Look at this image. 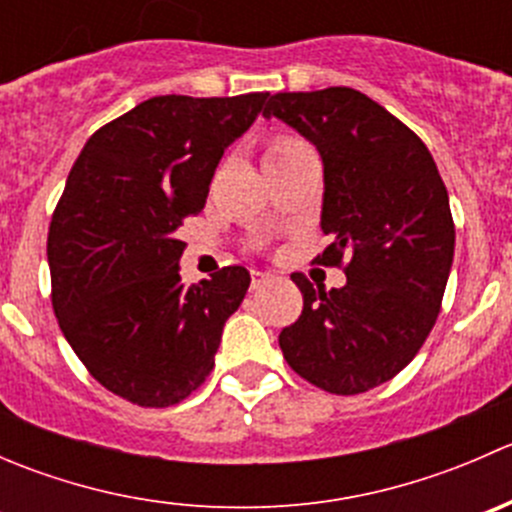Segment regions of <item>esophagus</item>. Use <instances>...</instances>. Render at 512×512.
<instances>
[{"label":"esophagus","mask_w":512,"mask_h":512,"mask_svg":"<svg viewBox=\"0 0 512 512\" xmlns=\"http://www.w3.org/2000/svg\"><path fill=\"white\" fill-rule=\"evenodd\" d=\"M272 275L270 272H260V270H252L250 272V287L257 289L260 285H265V282H270Z\"/></svg>","instance_id":"esophagus-1"}]
</instances>
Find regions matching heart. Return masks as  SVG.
<instances>
[{
  "label": "heart",
  "mask_w": 512,
  "mask_h": 512,
  "mask_svg": "<svg viewBox=\"0 0 512 512\" xmlns=\"http://www.w3.org/2000/svg\"><path fill=\"white\" fill-rule=\"evenodd\" d=\"M307 153H312L307 141L292 136V133H275L265 141V168H277V165H285L289 160L307 156Z\"/></svg>",
  "instance_id": "1"
}]
</instances>
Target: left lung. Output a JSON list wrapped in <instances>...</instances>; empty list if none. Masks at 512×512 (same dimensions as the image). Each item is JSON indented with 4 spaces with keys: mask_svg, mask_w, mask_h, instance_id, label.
I'll return each instance as SVG.
<instances>
[{
    "mask_svg": "<svg viewBox=\"0 0 512 512\" xmlns=\"http://www.w3.org/2000/svg\"><path fill=\"white\" fill-rule=\"evenodd\" d=\"M265 116L317 146L329 237L317 262L347 275L327 292L294 272L304 307L280 349L317 389L364 394L394 379L436 324L456 245L448 190L426 143L361 91H285Z\"/></svg>",
    "mask_w": 512,
    "mask_h": 512,
    "instance_id": "8db88e82",
    "label": "left lung"
}]
</instances>
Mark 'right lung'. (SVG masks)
<instances>
[{
  "label": "right lung",
  "mask_w": 512,
  "mask_h": 512,
  "mask_svg": "<svg viewBox=\"0 0 512 512\" xmlns=\"http://www.w3.org/2000/svg\"><path fill=\"white\" fill-rule=\"evenodd\" d=\"M265 98L138 103L86 141L51 215L46 257L61 332L98 384L143 409L178 404L208 379L250 287L245 267L185 287L180 227L205 208L225 148Z\"/></svg>",
  "instance_id": "obj_1"
}]
</instances>
